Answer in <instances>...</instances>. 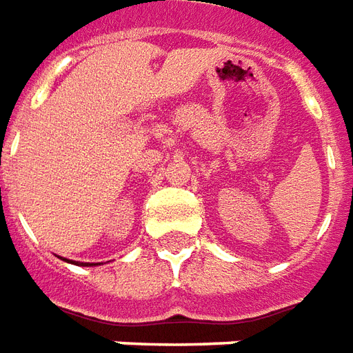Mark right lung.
I'll list each match as a JSON object with an SVG mask.
<instances>
[{
    "instance_id": "add662e5",
    "label": "right lung",
    "mask_w": 353,
    "mask_h": 353,
    "mask_svg": "<svg viewBox=\"0 0 353 353\" xmlns=\"http://www.w3.org/2000/svg\"><path fill=\"white\" fill-rule=\"evenodd\" d=\"M63 260L69 263H74V265H83V268H93V265H99V263H90V262H74V260H67V258H63Z\"/></svg>"
}]
</instances>
